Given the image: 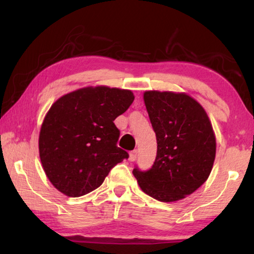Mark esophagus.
I'll use <instances>...</instances> for the list:
<instances>
[{
  "instance_id": "1",
  "label": "esophagus",
  "mask_w": 254,
  "mask_h": 254,
  "mask_svg": "<svg viewBox=\"0 0 254 254\" xmlns=\"http://www.w3.org/2000/svg\"><path fill=\"white\" fill-rule=\"evenodd\" d=\"M137 156V150H133V151L130 152V156H128V160L130 161H134Z\"/></svg>"
}]
</instances>
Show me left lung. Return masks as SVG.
<instances>
[{"instance_id":"left-lung-1","label":"left lung","mask_w":254,"mask_h":254,"mask_svg":"<svg viewBox=\"0 0 254 254\" xmlns=\"http://www.w3.org/2000/svg\"><path fill=\"white\" fill-rule=\"evenodd\" d=\"M145 109L157 137V157L148 171L133 169L152 198L171 203L190 195L209 177L216 137L207 113L187 93L145 91Z\"/></svg>"}]
</instances>
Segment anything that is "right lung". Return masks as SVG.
I'll use <instances>...</instances> for the list:
<instances>
[{
	"mask_svg": "<svg viewBox=\"0 0 254 254\" xmlns=\"http://www.w3.org/2000/svg\"><path fill=\"white\" fill-rule=\"evenodd\" d=\"M133 100L130 89L100 85L65 94L51 105L41 124L39 156L56 189L68 197L88 194L128 157L117 145L114 120Z\"/></svg>",
	"mask_w": 254,
	"mask_h": 254,
	"instance_id": "obj_1",
	"label": "right lung"
}]
</instances>
